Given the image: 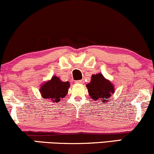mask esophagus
I'll use <instances>...</instances> for the list:
<instances>
[{
  "mask_svg": "<svg viewBox=\"0 0 154 154\" xmlns=\"http://www.w3.org/2000/svg\"><path fill=\"white\" fill-rule=\"evenodd\" d=\"M77 84H82L83 82H84V81L82 80V79H80V80H77L75 82Z\"/></svg>",
  "mask_w": 154,
  "mask_h": 154,
  "instance_id": "obj_1",
  "label": "esophagus"
}]
</instances>
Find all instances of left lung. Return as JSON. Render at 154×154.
<instances>
[{
    "label": "left lung",
    "instance_id": "8db88e82",
    "mask_svg": "<svg viewBox=\"0 0 154 154\" xmlns=\"http://www.w3.org/2000/svg\"><path fill=\"white\" fill-rule=\"evenodd\" d=\"M86 87L92 99L96 102H101V104H106L110 101V96L115 92L113 84L100 73L92 75L91 81Z\"/></svg>",
    "mask_w": 154,
    "mask_h": 154
}]
</instances>
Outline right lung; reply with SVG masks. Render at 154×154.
Returning <instances> with one entry per match:
<instances>
[{"label":"right lung","instance_id":"add662e5","mask_svg":"<svg viewBox=\"0 0 154 154\" xmlns=\"http://www.w3.org/2000/svg\"><path fill=\"white\" fill-rule=\"evenodd\" d=\"M69 87V82H62L59 77L53 76L50 80L42 85L39 91L44 99L51 100L53 103H59L66 95Z\"/></svg>","mask_w":154,"mask_h":154}]
</instances>
